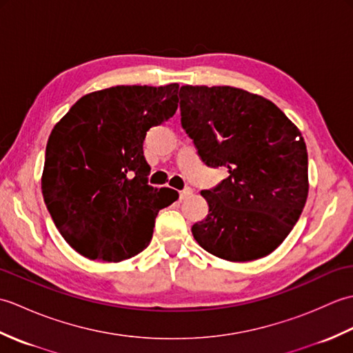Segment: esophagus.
Instances as JSON below:
<instances>
[{
  "instance_id": "esophagus-1",
  "label": "esophagus",
  "mask_w": 353,
  "mask_h": 353,
  "mask_svg": "<svg viewBox=\"0 0 353 353\" xmlns=\"http://www.w3.org/2000/svg\"><path fill=\"white\" fill-rule=\"evenodd\" d=\"M179 196H181V200L190 199V197L192 196V190H191V188H188V186H186L185 190H182V191H181V194H179Z\"/></svg>"
}]
</instances>
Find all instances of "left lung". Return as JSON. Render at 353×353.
Returning a JSON list of instances; mask_svg holds the SVG:
<instances>
[{
    "instance_id": "left-lung-1",
    "label": "left lung",
    "mask_w": 353,
    "mask_h": 353,
    "mask_svg": "<svg viewBox=\"0 0 353 353\" xmlns=\"http://www.w3.org/2000/svg\"><path fill=\"white\" fill-rule=\"evenodd\" d=\"M182 127L208 167L228 179L201 191L209 214L192 226L214 256L264 258L294 228L308 197V152L274 103L232 86H182Z\"/></svg>"
}]
</instances>
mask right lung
I'll list each match as a JSON object with an SVG mask.
<instances>
[{"label": "right lung", "mask_w": 353, "mask_h": 353, "mask_svg": "<svg viewBox=\"0 0 353 353\" xmlns=\"http://www.w3.org/2000/svg\"><path fill=\"white\" fill-rule=\"evenodd\" d=\"M179 85L115 86L88 94L52 129L42 172L48 212L74 250L119 262L152 241L157 212L176 201L148 185L144 139L177 110Z\"/></svg>", "instance_id": "add662e5"}]
</instances>
